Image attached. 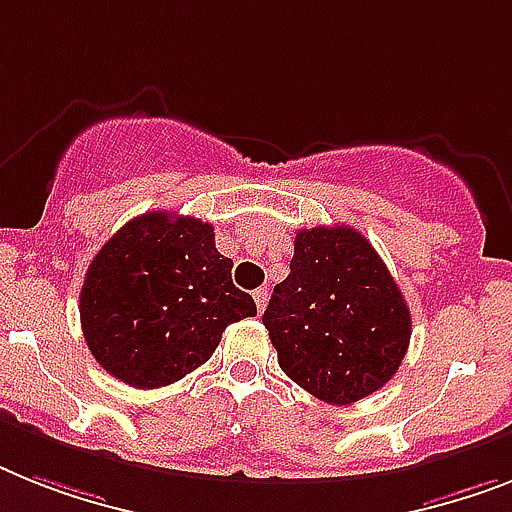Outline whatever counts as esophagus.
I'll list each match as a JSON object with an SVG mask.
<instances>
[{"mask_svg":"<svg viewBox=\"0 0 512 512\" xmlns=\"http://www.w3.org/2000/svg\"><path fill=\"white\" fill-rule=\"evenodd\" d=\"M253 301H256V308H259V314H264L266 301H269V290H266V287H259V290H253Z\"/></svg>","mask_w":512,"mask_h":512,"instance_id":"esophagus-1","label":"esophagus"}]
</instances>
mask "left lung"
Here are the masks:
<instances>
[{
  "mask_svg": "<svg viewBox=\"0 0 512 512\" xmlns=\"http://www.w3.org/2000/svg\"><path fill=\"white\" fill-rule=\"evenodd\" d=\"M280 369L314 398L350 405L398 374L411 311L369 240L353 227L295 235L287 280L264 311Z\"/></svg>",
  "mask_w": 512,
  "mask_h": 512,
  "instance_id": "obj_1",
  "label": "left lung"
}]
</instances>
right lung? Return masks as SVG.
<instances>
[{
  "instance_id": "obj_1",
  "label": "right lung",
  "mask_w": 512,
  "mask_h": 512,
  "mask_svg": "<svg viewBox=\"0 0 512 512\" xmlns=\"http://www.w3.org/2000/svg\"><path fill=\"white\" fill-rule=\"evenodd\" d=\"M256 303L232 285L214 227L175 211L130 219L101 246L80 287V327L101 369L154 390L206 363Z\"/></svg>"
}]
</instances>
